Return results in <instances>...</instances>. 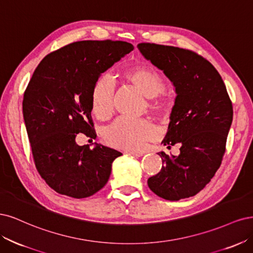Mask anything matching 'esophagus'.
Masks as SVG:
<instances>
[{"instance_id":"1","label":"esophagus","mask_w":253,"mask_h":253,"mask_svg":"<svg viewBox=\"0 0 253 253\" xmlns=\"http://www.w3.org/2000/svg\"><path fill=\"white\" fill-rule=\"evenodd\" d=\"M126 153L131 154V156H134V157H142L144 154V152L142 151H126Z\"/></svg>"}]
</instances>
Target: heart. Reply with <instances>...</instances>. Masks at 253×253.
Returning a JSON list of instances; mask_svg holds the SVG:
<instances>
[{"instance_id": "b5f03b06", "label": "heart", "mask_w": 253, "mask_h": 253, "mask_svg": "<svg viewBox=\"0 0 253 253\" xmlns=\"http://www.w3.org/2000/svg\"><path fill=\"white\" fill-rule=\"evenodd\" d=\"M128 82L137 88L146 97L150 109L159 112L167 110V102L161 97L165 83L159 73L149 67L136 66L125 73ZM116 84L109 75L101 76L95 82L91 106L94 115L101 120H107L113 112ZM156 135V128L147 120H129L121 118L112 123L104 132V138L109 145L125 150L141 149L144 144Z\"/></svg>"}]
</instances>
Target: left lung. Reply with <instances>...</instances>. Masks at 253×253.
<instances>
[{"label":"left lung","instance_id":"8db88e82","mask_svg":"<svg viewBox=\"0 0 253 253\" xmlns=\"http://www.w3.org/2000/svg\"><path fill=\"white\" fill-rule=\"evenodd\" d=\"M146 60L163 70L175 88L168 131L162 144H180V154H158L160 172L148 178L152 192L168 201L199 193L221 166L232 123V103L214 66L191 50L141 43Z\"/></svg>","mask_w":253,"mask_h":253}]
</instances>
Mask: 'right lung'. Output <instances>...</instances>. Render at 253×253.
<instances>
[{
  "instance_id": "1",
  "label": "right lung",
  "mask_w": 253,
  "mask_h": 253,
  "mask_svg": "<svg viewBox=\"0 0 253 253\" xmlns=\"http://www.w3.org/2000/svg\"><path fill=\"white\" fill-rule=\"evenodd\" d=\"M133 46L123 41H80L41 61L23 99V117L40 175L60 194L88 198L108 182L122 153L76 143L78 133L95 137L91 94L95 82Z\"/></svg>"
}]
</instances>
